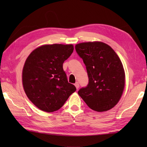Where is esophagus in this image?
Segmentation results:
<instances>
[{
    "label": "esophagus",
    "mask_w": 147,
    "mask_h": 147,
    "mask_svg": "<svg viewBox=\"0 0 147 147\" xmlns=\"http://www.w3.org/2000/svg\"><path fill=\"white\" fill-rule=\"evenodd\" d=\"M74 85H75V86H76V88L78 89L79 88V86H80V85H79V83L78 82H76L75 83V84H74Z\"/></svg>",
    "instance_id": "esophagus-1"
}]
</instances>
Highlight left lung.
<instances>
[{
  "mask_svg": "<svg viewBox=\"0 0 147 147\" xmlns=\"http://www.w3.org/2000/svg\"><path fill=\"white\" fill-rule=\"evenodd\" d=\"M75 49L88 76V85L78 93L93 111L104 112L114 107L125 85V74L118 55L110 46L100 42L81 43Z\"/></svg>",
  "mask_w": 147,
  "mask_h": 147,
  "instance_id": "obj_1",
  "label": "left lung"
}]
</instances>
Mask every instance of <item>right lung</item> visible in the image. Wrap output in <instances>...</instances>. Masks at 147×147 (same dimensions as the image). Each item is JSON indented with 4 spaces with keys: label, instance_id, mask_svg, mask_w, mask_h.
I'll list each match as a JSON object with an SVG mask.
<instances>
[{
    "label": "right lung",
    "instance_id": "right-lung-1",
    "mask_svg": "<svg viewBox=\"0 0 147 147\" xmlns=\"http://www.w3.org/2000/svg\"><path fill=\"white\" fill-rule=\"evenodd\" d=\"M73 45L40 47L28 57L23 69V85L28 97L40 110L52 112L62 107L75 86L68 83L64 62L73 52Z\"/></svg>",
    "mask_w": 147,
    "mask_h": 147
}]
</instances>
